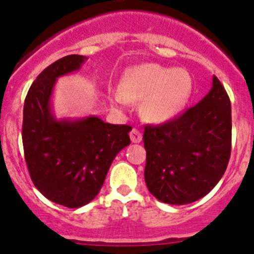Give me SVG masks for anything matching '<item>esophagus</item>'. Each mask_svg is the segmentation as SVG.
Segmentation results:
<instances>
[{"label": "esophagus", "instance_id": "1", "mask_svg": "<svg viewBox=\"0 0 254 254\" xmlns=\"http://www.w3.org/2000/svg\"><path fill=\"white\" fill-rule=\"evenodd\" d=\"M130 139H131V141L134 142V143H139V142H141V140H142V135H141V132L139 131V130L137 129H132L131 131H130Z\"/></svg>", "mask_w": 254, "mask_h": 254}]
</instances>
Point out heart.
I'll use <instances>...</instances> for the list:
<instances>
[{
    "label": "heart",
    "mask_w": 254,
    "mask_h": 254,
    "mask_svg": "<svg viewBox=\"0 0 254 254\" xmlns=\"http://www.w3.org/2000/svg\"><path fill=\"white\" fill-rule=\"evenodd\" d=\"M193 77L186 68L141 64L124 71L114 102L122 107L127 101L141 102L142 117L161 124L184 111L193 96Z\"/></svg>",
    "instance_id": "b5f03b06"
}]
</instances>
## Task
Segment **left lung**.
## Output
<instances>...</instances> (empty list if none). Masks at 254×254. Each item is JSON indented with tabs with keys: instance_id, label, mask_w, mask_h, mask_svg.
Wrapping results in <instances>:
<instances>
[{
	"instance_id": "1",
	"label": "left lung",
	"mask_w": 254,
	"mask_h": 254,
	"mask_svg": "<svg viewBox=\"0 0 254 254\" xmlns=\"http://www.w3.org/2000/svg\"><path fill=\"white\" fill-rule=\"evenodd\" d=\"M231 103L212 76L209 93L175 120L146 127L145 182L150 193L171 205L205 196L221 179L231 155Z\"/></svg>"
}]
</instances>
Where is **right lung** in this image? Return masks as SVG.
I'll use <instances>...</instances> for the list:
<instances>
[{
	"label": "right lung",
	"mask_w": 254,
	"mask_h": 254,
	"mask_svg": "<svg viewBox=\"0 0 254 254\" xmlns=\"http://www.w3.org/2000/svg\"><path fill=\"white\" fill-rule=\"evenodd\" d=\"M86 56L67 55L48 66L25 97L22 139L30 178L49 200L81 207L101 190L115 156L130 145L129 125L96 115L58 118L53 94L58 78L77 72Z\"/></svg>",
	"instance_id": "add662e5"
}]
</instances>
